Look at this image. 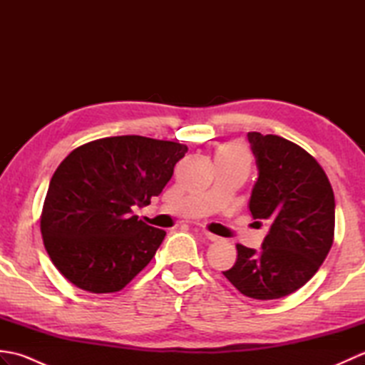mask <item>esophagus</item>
Here are the masks:
<instances>
[{"mask_svg": "<svg viewBox=\"0 0 365 365\" xmlns=\"http://www.w3.org/2000/svg\"><path fill=\"white\" fill-rule=\"evenodd\" d=\"M202 234H204V237H207L208 240H210V242H218V240H220V237H218V235L210 234V232H207V230H204Z\"/></svg>", "mask_w": 365, "mask_h": 365, "instance_id": "esophagus-1", "label": "esophagus"}]
</instances>
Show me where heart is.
I'll use <instances>...</instances> for the list:
<instances>
[{"label":"heart","mask_w":365,"mask_h":365,"mask_svg":"<svg viewBox=\"0 0 365 365\" xmlns=\"http://www.w3.org/2000/svg\"><path fill=\"white\" fill-rule=\"evenodd\" d=\"M216 155H221V157L232 158V160H242V161H250V157H247V152L245 150V147L242 144H226L222 145L221 149L216 152Z\"/></svg>","instance_id":"b5f03b06"}]
</instances>
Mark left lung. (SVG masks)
Here are the masks:
<instances>
[{"label": "left lung", "mask_w": 365, "mask_h": 365, "mask_svg": "<svg viewBox=\"0 0 365 365\" xmlns=\"http://www.w3.org/2000/svg\"><path fill=\"white\" fill-rule=\"evenodd\" d=\"M247 139L259 169L250 210L269 230L260 251L237 245L235 265L222 274L245 297L277 299L301 289L327 259L334 240V192L302 147L257 131Z\"/></svg>", "instance_id": "left-lung-1"}]
</instances>
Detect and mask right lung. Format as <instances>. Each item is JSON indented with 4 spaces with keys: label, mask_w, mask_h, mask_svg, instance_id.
<instances>
[{
    "label": "right lung",
    "mask_w": 365,
    "mask_h": 365,
    "mask_svg": "<svg viewBox=\"0 0 365 365\" xmlns=\"http://www.w3.org/2000/svg\"><path fill=\"white\" fill-rule=\"evenodd\" d=\"M188 147L127 135L76 147L54 170L41 232L53 265L91 293L122 290L153 259L166 232L147 226L133 205H149Z\"/></svg>",
    "instance_id": "obj_1"
}]
</instances>
